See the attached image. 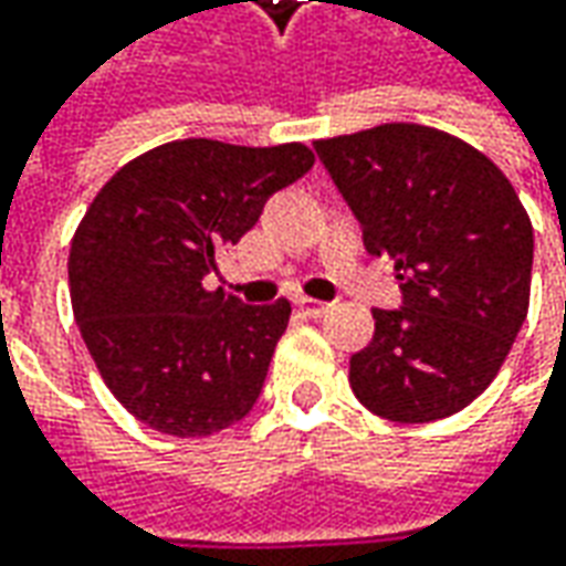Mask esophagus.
I'll list each match as a JSON object with an SVG mask.
<instances>
[{
  "mask_svg": "<svg viewBox=\"0 0 566 566\" xmlns=\"http://www.w3.org/2000/svg\"><path fill=\"white\" fill-rule=\"evenodd\" d=\"M295 308L305 317H321L327 315V302H317V298H308V295H295Z\"/></svg>",
  "mask_w": 566,
  "mask_h": 566,
  "instance_id": "esophagus-1",
  "label": "esophagus"
}]
</instances>
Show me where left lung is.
<instances>
[{
  "label": "left lung",
  "instance_id": "left-lung-1",
  "mask_svg": "<svg viewBox=\"0 0 566 566\" xmlns=\"http://www.w3.org/2000/svg\"><path fill=\"white\" fill-rule=\"evenodd\" d=\"M361 223L387 254L402 308H375V337L349 359V384L380 419L422 424L475 400L530 312L533 223L511 179L447 132L387 122L315 142Z\"/></svg>",
  "mask_w": 566,
  "mask_h": 566
}]
</instances>
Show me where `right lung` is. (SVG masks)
I'll list each match as a JSON object with an SVG mask.
<instances>
[{
  "mask_svg": "<svg viewBox=\"0 0 566 566\" xmlns=\"http://www.w3.org/2000/svg\"><path fill=\"white\" fill-rule=\"evenodd\" d=\"M312 166L298 142L186 138L99 188L72 239V308L99 378L138 422L207 438L249 416L293 308L207 290V273Z\"/></svg>",
  "mask_w": 566,
  "mask_h": 566,
  "instance_id": "1",
  "label": "right lung"
}]
</instances>
